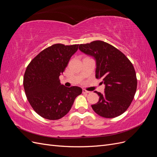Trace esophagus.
Listing matches in <instances>:
<instances>
[{"mask_svg":"<svg viewBox=\"0 0 157 157\" xmlns=\"http://www.w3.org/2000/svg\"><path fill=\"white\" fill-rule=\"evenodd\" d=\"M82 92H83L84 94H88V93H90V92L87 91V90H86L85 89H83V90H82Z\"/></svg>","mask_w":157,"mask_h":157,"instance_id":"34e87169","label":"esophagus"}]
</instances>
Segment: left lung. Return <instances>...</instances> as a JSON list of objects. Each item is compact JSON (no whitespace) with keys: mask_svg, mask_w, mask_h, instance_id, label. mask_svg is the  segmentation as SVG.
Masks as SVG:
<instances>
[{"mask_svg":"<svg viewBox=\"0 0 157 157\" xmlns=\"http://www.w3.org/2000/svg\"><path fill=\"white\" fill-rule=\"evenodd\" d=\"M79 50L96 60V78H101L105 92L97 103L92 105L98 115L115 118L129 107L137 89L136 74L131 61L122 52L105 42L95 40L80 44Z\"/></svg>","mask_w":157,"mask_h":157,"instance_id":"obj_1","label":"left lung"}]
</instances>
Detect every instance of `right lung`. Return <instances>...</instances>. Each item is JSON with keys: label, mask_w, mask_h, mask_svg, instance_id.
<instances>
[{"label": "right lung", "mask_w": 157, "mask_h": 157, "mask_svg": "<svg viewBox=\"0 0 157 157\" xmlns=\"http://www.w3.org/2000/svg\"><path fill=\"white\" fill-rule=\"evenodd\" d=\"M78 47L53 44L40 52L27 67L23 77L27 98L34 111L46 119L58 120L67 115L75 98L82 94L81 88L66 87L59 78Z\"/></svg>", "instance_id": "obj_1"}]
</instances>
